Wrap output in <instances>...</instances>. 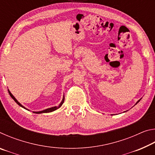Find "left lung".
Segmentation results:
<instances>
[{
	"instance_id": "left-lung-1",
	"label": "left lung",
	"mask_w": 155,
	"mask_h": 155,
	"mask_svg": "<svg viewBox=\"0 0 155 155\" xmlns=\"http://www.w3.org/2000/svg\"><path fill=\"white\" fill-rule=\"evenodd\" d=\"M139 101H138V102H137V103H139Z\"/></svg>"
}]
</instances>
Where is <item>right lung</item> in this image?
<instances>
[{"label": "right lung", "instance_id": "right-lung-1", "mask_svg": "<svg viewBox=\"0 0 155 155\" xmlns=\"http://www.w3.org/2000/svg\"><path fill=\"white\" fill-rule=\"evenodd\" d=\"M8 91H9V95H10V96H11L12 97V98H13V99H14V101L15 102V103H16L18 104V105H20V107H23V108H24V109H26L25 108V107H23L22 105V104H21L20 103H19V102H18V101H17V100L16 99H15V97L14 96H13L12 95V93L11 92H10V91H9V90H8ZM64 98H63V100H62V101H61V103H60V104H59V105L58 106V107H51V108H49V109H45V110H44V111H38V112H34L33 111V113H34V114H41V113H49V112H52V111H55V110L56 109H58V108H59V107H61V105H62V104H63V103H64Z\"/></svg>", "mask_w": 155, "mask_h": 155}]
</instances>
